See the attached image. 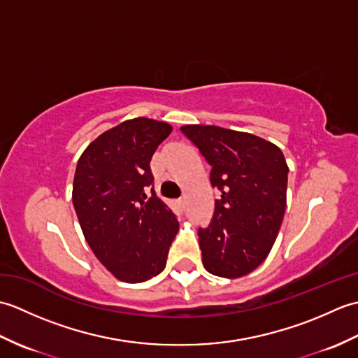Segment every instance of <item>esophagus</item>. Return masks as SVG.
Segmentation results:
<instances>
[{"mask_svg": "<svg viewBox=\"0 0 358 358\" xmlns=\"http://www.w3.org/2000/svg\"><path fill=\"white\" fill-rule=\"evenodd\" d=\"M177 204H178V206H180L181 209H185V206H186V200H185V199H178V200H177Z\"/></svg>", "mask_w": 358, "mask_h": 358, "instance_id": "1", "label": "esophagus"}]
</instances>
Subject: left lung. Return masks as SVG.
Listing matches in <instances>:
<instances>
[{
  "mask_svg": "<svg viewBox=\"0 0 358 358\" xmlns=\"http://www.w3.org/2000/svg\"><path fill=\"white\" fill-rule=\"evenodd\" d=\"M210 166L222 195L200 249L208 272L238 278L258 268L275 241L286 209L289 167L275 144L218 126L180 127Z\"/></svg>",
  "mask_w": 358,
  "mask_h": 358,
  "instance_id": "obj_1",
  "label": "left lung"
}]
</instances>
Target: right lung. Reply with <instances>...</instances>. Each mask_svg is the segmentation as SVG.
<instances>
[{
	"label": "right lung",
	"instance_id": "add662e5",
	"mask_svg": "<svg viewBox=\"0 0 358 358\" xmlns=\"http://www.w3.org/2000/svg\"><path fill=\"white\" fill-rule=\"evenodd\" d=\"M171 132L163 121L127 120L90 143L75 171L72 201L85 238L126 283L158 275L178 232L177 215L150 189V158Z\"/></svg>",
	"mask_w": 358,
	"mask_h": 358
}]
</instances>
